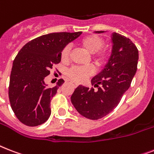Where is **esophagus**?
I'll use <instances>...</instances> for the list:
<instances>
[{"label":"esophagus","mask_w":154,"mask_h":154,"mask_svg":"<svg viewBox=\"0 0 154 154\" xmlns=\"http://www.w3.org/2000/svg\"><path fill=\"white\" fill-rule=\"evenodd\" d=\"M70 84L72 85H73L74 87L78 86V84H77V83H76V82H70Z\"/></svg>","instance_id":"1"}]
</instances>
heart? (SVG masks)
I'll list each match as a JSON object with an SVG mask.
<instances>
[{
    "label": "heart",
    "instance_id": "1",
    "mask_svg": "<svg viewBox=\"0 0 154 154\" xmlns=\"http://www.w3.org/2000/svg\"><path fill=\"white\" fill-rule=\"evenodd\" d=\"M80 45L89 53H93V60L97 66H102L107 62L109 57V50L106 47H103L105 41L102 37L95 34L88 35L83 37ZM71 47L66 45L64 47L60 53V59L62 62H67L69 59ZM95 69L93 66L87 67H73L67 72L68 77L72 81L77 82H82L89 77L93 75Z\"/></svg>",
    "mask_w": 154,
    "mask_h": 154
}]
</instances>
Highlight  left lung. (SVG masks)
<instances>
[{"label": "left lung", "mask_w": 154, "mask_h": 154, "mask_svg": "<svg viewBox=\"0 0 154 154\" xmlns=\"http://www.w3.org/2000/svg\"><path fill=\"white\" fill-rule=\"evenodd\" d=\"M102 33L104 31H96ZM112 53L105 68L91 80L94 89L79 85L71 96L77 111L90 120L101 119L119 104L137 72L138 50L125 36L113 32Z\"/></svg>", "instance_id": "left-lung-1"}]
</instances>
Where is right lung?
I'll use <instances>...</instances> for the list:
<instances>
[{"label":"right lung","mask_w":154,"mask_h":154,"mask_svg":"<svg viewBox=\"0 0 154 154\" xmlns=\"http://www.w3.org/2000/svg\"><path fill=\"white\" fill-rule=\"evenodd\" d=\"M82 32H53L30 41L21 48L13 63L8 98L12 109L21 123L37 126L51 114L50 101L64 83L48 88L45 78L53 65L60 62L64 47L79 37Z\"/></svg>","instance_id":"obj_1"}]
</instances>
